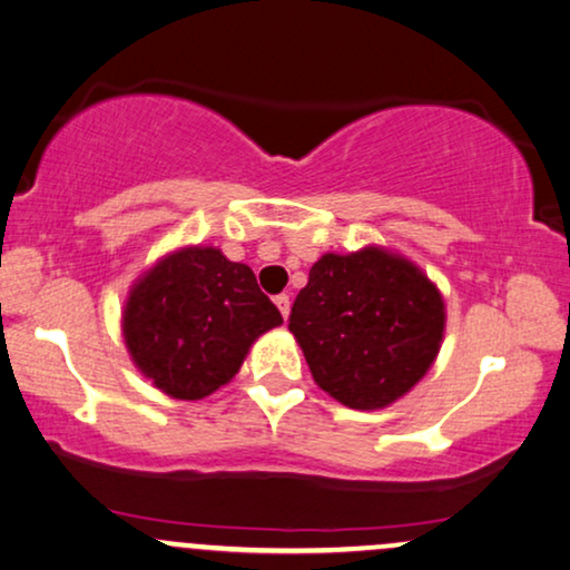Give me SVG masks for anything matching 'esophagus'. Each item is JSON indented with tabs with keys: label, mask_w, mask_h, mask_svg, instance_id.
<instances>
[{
	"label": "esophagus",
	"mask_w": 570,
	"mask_h": 570,
	"mask_svg": "<svg viewBox=\"0 0 570 570\" xmlns=\"http://www.w3.org/2000/svg\"><path fill=\"white\" fill-rule=\"evenodd\" d=\"M273 302H276V307L281 309V315L289 317V309H292V299H289V294H278V297L273 299Z\"/></svg>",
	"instance_id": "obj_1"
}]
</instances>
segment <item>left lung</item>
Here are the masks:
<instances>
[{"instance_id": "8db88e82", "label": "left lung", "mask_w": 570, "mask_h": 570, "mask_svg": "<svg viewBox=\"0 0 570 570\" xmlns=\"http://www.w3.org/2000/svg\"><path fill=\"white\" fill-rule=\"evenodd\" d=\"M289 331L315 383L348 409H383L422 381L440 352L445 305L412 261L383 247L328 253L294 299Z\"/></svg>"}]
</instances>
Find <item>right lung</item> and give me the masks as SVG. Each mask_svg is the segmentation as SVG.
Returning a JSON list of instances; mask_svg holds the SVG:
<instances>
[{"mask_svg":"<svg viewBox=\"0 0 570 570\" xmlns=\"http://www.w3.org/2000/svg\"><path fill=\"white\" fill-rule=\"evenodd\" d=\"M281 323L249 265L197 245L161 257L135 281L121 336L158 391L197 401L229 383L253 341Z\"/></svg>","mask_w":570,"mask_h":570,"instance_id":"obj_1","label":"right lung"}]
</instances>
